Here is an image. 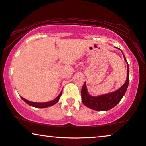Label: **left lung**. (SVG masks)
I'll return each instance as SVG.
<instances>
[{
  "mask_svg": "<svg viewBox=\"0 0 146 146\" xmlns=\"http://www.w3.org/2000/svg\"><path fill=\"white\" fill-rule=\"evenodd\" d=\"M123 57L126 61L124 55ZM126 62H127V61H126ZM127 74V79H126L125 83L119 89H117V91H114L113 93L98 97H93L88 94L87 91L86 83L85 82L83 85L82 89H81V93L83 104L87 108L96 111H108L114 108L121 101L127 89L129 81L128 63Z\"/></svg>",
  "mask_w": 146,
  "mask_h": 146,
  "instance_id": "1",
  "label": "left lung"
}]
</instances>
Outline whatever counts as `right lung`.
Segmentation results:
<instances>
[{"mask_svg": "<svg viewBox=\"0 0 146 146\" xmlns=\"http://www.w3.org/2000/svg\"><path fill=\"white\" fill-rule=\"evenodd\" d=\"M62 94V91L60 93V94L58 96L57 98H56L55 100L50 101V102H45V103H36V102H30V101H28L27 100H25V98H23L21 97V99L24 101L25 102H26L27 104H29V106L35 107V108H47V107H50L51 106H53L54 104H57V103L59 102V100L60 99V97H61Z\"/></svg>", "mask_w": 146, "mask_h": 146, "instance_id": "obj_1", "label": "right lung"}]
</instances>
